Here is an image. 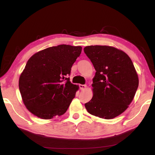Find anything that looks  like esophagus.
Returning <instances> with one entry per match:
<instances>
[{
  "instance_id": "obj_1",
  "label": "esophagus",
  "mask_w": 155,
  "mask_h": 155,
  "mask_svg": "<svg viewBox=\"0 0 155 155\" xmlns=\"http://www.w3.org/2000/svg\"><path fill=\"white\" fill-rule=\"evenodd\" d=\"M79 87H80V89L81 91H83V90H84L85 88H87V85H85V84H80L79 85Z\"/></svg>"
}]
</instances>
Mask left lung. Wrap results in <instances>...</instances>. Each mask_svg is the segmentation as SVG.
Wrapping results in <instances>:
<instances>
[{"label":"left lung","mask_w":155,"mask_h":155,"mask_svg":"<svg viewBox=\"0 0 155 155\" xmlns=\"http://www.w3.org/2000/svg\"><path fill=\"white\" fill-rule=\"evenodd\" d=\"M84 53L96 70L93 96L84 104L88 113L105 119L118 117L127 109L139 86V77L127 54L110 46H88Z\"/></svg>","instance_id":"8db88e82"}]
</instances>
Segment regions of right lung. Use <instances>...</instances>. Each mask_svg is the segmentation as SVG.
I'll use <instances>...</instances> for the list:
<instances>
[{"mask_svg":"<svg viewBox=\"0 0 155 155\" xmlns=\"http://www.w3.org/2000/svg\"><path fill=\"white\" fill-rule=\"evenodd\" d=\"M82 51L81 46L61 45L36 52L20 75L22 102L29 112L42 119L61 116L78 90L68 76Z\"/></svg>","mask_w":155,"mask_h":155,"instance_id":"right-lung-1","label":"right lung"}]
</instances>
